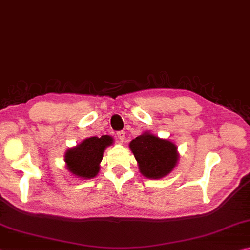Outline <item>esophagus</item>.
<instances>
[{
	"mask_svg": "<svg viewBox=\"0 0 250 250\" xmlns=\"http://www.w3.org/2000/svg\"><path fill=\"white\" fill-rule=\"evenodd\" d=\"M117 135V138L120 139V142H124V138H125V132L124 130H118V132L116 133Z\"/></svg>",
	"mask_w": 250,
	"mask_h": 250,
	"instance_id": "1",
	"label": "esophagus"
}]
</instances>
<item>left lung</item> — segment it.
<instances>
[{"mask_svg": "<svg viewBox=\"0 0 250 250\" xmlns=\"http://www.w3.org/2000/svg\"><path fill=\"white\" fill-rule=\"evenodd\" d=\"M129 148L137 160L139 171L147 178H163L172 171L177 165L176 145L152 134L145 133L133 139Z\"/></svg>", "mask_w": 250, "mask_h": 250, "instance_id": "1", "label": "left lung"}]
</instances>
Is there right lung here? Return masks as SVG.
Instances as JSON below:
<instances>
[{
	"instance_id": "obj_1",
	"label": "right lung",
	"mask_w": 250,
	"mask_h": 250,
	"mask_svg": "<svg viewBox=\"0 0 250 250\" xmlns=\"http://www.w3.org/2000/svg\"><path fill=\"white\" fill-rule=\"evenodd\" d=\"M112 143L113 138L107 135L86 138L78 147L69 149L65 154L64 161L68 170L80 178L95 177L100 170L104 149Z\"/></svg>"
}]
</instances>
